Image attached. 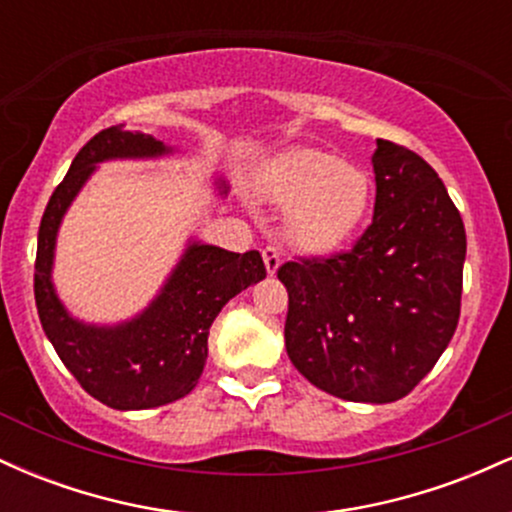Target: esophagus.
<instances>
[{
	"label": "esophagus",
	"mask_w": 512,
	"mask_h": 512,
	"mask_svg": "<svg viewBox=\"0 0 512 512\" xmlns=\"http://www.w3.org/2000/svg\"><path fill=\"white\" fill-rule=\"evenodd\" d=\"M262 257H264V267H267L269 274H274L281 264V252L276 245H264L262 248Z\"/></svg>",
	"instance_id": "1"
}]
</instances>
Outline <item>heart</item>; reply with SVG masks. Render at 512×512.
I'll return each instance as SVG.
<instances>
[{
	"label": "heart",
	"mask_w": 512,
	"mask_h": 512,
	"mask_svg": "<svg viewBox=\"0 0 512 512\" xmlns=\"http://www.w3.org/2000/svg\"><path fill=\"white\" fill-rule=\"evenodd\" d=\"M267 197L289 211V236L298 248L327 252L342 245L366 216L370 178L342 156L296 149L276 163Z\"/></svg>",
	"instance_id": "b5f03b06"
}]
</instances>
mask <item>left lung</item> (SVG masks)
<instances>
[{
	"label": "left lung",
	"mask_w": 512,
	"mask_h": 512,
	"mask_svg": "<svg viewBox=\"0 0 512 512\" xmlns=\"http://www.w3.org/2000/svg\"><path fill=\"white\" fill-rule=\"evenodd\" d=\"M373 221L349 250L276 269L284 337L305 380L346 402L407 397L436 366L462 305L467 236L438 173L407 146L375 142Z\"/></svg>",
	"instance_id": "left-lung-1"
}]
</instances>
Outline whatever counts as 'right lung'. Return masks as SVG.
I'll return each instance as SVG.
<instances>
[{
	"label": "right lung",
	"mask_w": 512,
	"mask_h": 512,
	"mask_svg": "<svg viewBox=\"0 0 512 512\" xmlns=\"http://www.w3.org/2000/svg\"><path fill=\"white\" fill-rule=\"evenodd\" d=\"M166 146L122 125L81 146L52 192L38 231L33 291L40 325L69 373L91 397L113 409H151L190 395L207 363L209 327L236 293L267 276L257 250L228 252L190 245L166 289L137 320L120 327H86L57 301L50 281L57 226L98 161L158 156Z\"/></svg>",
	"instance_id": "add662e5"
}]
</instances>
